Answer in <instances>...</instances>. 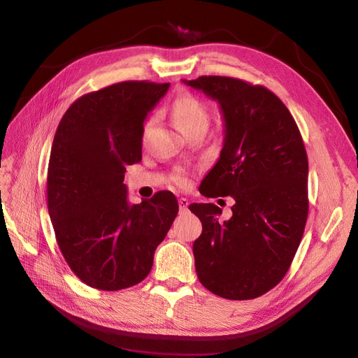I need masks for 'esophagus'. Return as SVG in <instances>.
<instances>
[{"label": "esophagus", "mask_w": 358, "mask_h": 358, "mask_svg": "<svg viewBox=\"0 0 358 358\" xmlns=\"http://www.w3.org/2000/svg\"><path fill=\"white\" fill-rule=\"evenodd\" d=\"M188 204H189V201L187 200V199H179V209H180V212H187L188 210Z\"/></svg>", "instance_id": "esophagus-1"}]
</instances>
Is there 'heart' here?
I'll return each instance as SVG.
<instances>
[{"mask_svg":"<svg viewBox=\"0 0 358 358\" xmlns=\"http://www.w3.org/2000/svg\"><path fill=\"white\" fill-rule=\"evenodd\" d=\"M171 116L180 131H185V129L199 124H208V112H206L203 103L191 94H182L173 101ZM176 182L185 183L187 179L179 175Z\"/></svg>","mask_w":358,"mask_h":358,"instance_id":"b5f03b06","label":"heart"}]
</instances>
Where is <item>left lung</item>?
Here are the masks:
<instances>
[{
    "mask_svg": "<svg viewBox=\"0 0 358 358\" xmlns=\"http://www.w3.org/2000/svg\"><path fill=\"white\" fill-rule=\"evenodd\" d=\"M218 101L224 142L201 180L204 197L234 200L221 222L213 203H194L203 231L192 245L203 287L249 300L276 287L291 266L308 220V155L294 117L264 86L222 76L183 80Z\"/></svg>",
    "mask_w": 358,
    "mask_h": 358,
    "instance_id": "1",
    "label": "left lung"
}]
</instances>
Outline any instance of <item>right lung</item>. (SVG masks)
<instances>
[{
  "label": "right lung",
  "instance_id": "obj_1",
  "mask_svg": "<svg viewBox=\"0 0 358 358\" xmlns=\"http://www.w3.org/2000/svg\"><path fill=\"white\" fill-rule=\"evenodd\" d=\"M170 83L127 80L76 100L53 137L48 209L58 246L82 282L133 287L149 275L175 221V194L129 204L125 166L142 161L143 124Z\"/></svg>",
  "mask_w": 358,
  "mask_h": 358
}]
</instances>
